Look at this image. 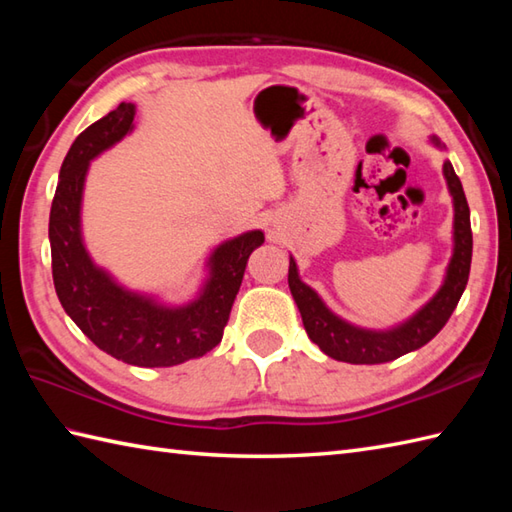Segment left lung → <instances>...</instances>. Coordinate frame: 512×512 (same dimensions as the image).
Wrapping results in <instances>:
<instances>
[{"instance_id": "1", "label": "left lung", "mask_w": 512, "mask_h": 512, "mask_svg": "<svg viewBox=\"0 0 512 512\" xmlns=\"http://www.w3.org/2000/svg\"><path fill=\"white\" fill-rule=\"evenodd\" d=\"M433 143L440 147V140L433 136ZM444 178H447L449 191L453 195V209H455V222H453V257L447 268V277L427 306L420 312L413 314L409 321L394 330L387 332H374L354 328V325L345 323L336 317L325 303L319 299L317 292L310 286L303 284L297 273L295 259L290 257L288 268V286L292 297H295L297 308L301 312L303 328H306L312 343L321 347V352L332 356L334 361L354 363V365H376L396 361L402 354L418 350V347L427 345L433 336H436L449 317L453 314L455 306L462 297L471 273V255H473V233H471V211L469 202L462 189L460 178L455 176L451 162H444Z\"/></svg>"}]
</instances>
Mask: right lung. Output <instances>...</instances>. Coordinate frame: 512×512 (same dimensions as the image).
I'll return each instance as SVG.
<instances>
[{
  "instance_id": "add662e5",
  "label": "right lung",
  "mask_w": 512,
  "mask_h": 512,
  "mask_svg": "<svg viewBox=\"0 0 512 512\" xmlns=\"http://www.w3.org/2000/svg\"><path fill=\"white\" fill-rule=\"evenodd\" d=\"M134 114L132 103H121L76 136L63 160L50 209L52 279L63 310L99 350L129 365L171 367L222 341L246 262L264 244V233L250 231L217 248L202 295L182 308L129 292L96 268L81 239L85 173L94 156L132 132Z\"/></svg>"
}]
</instances>
